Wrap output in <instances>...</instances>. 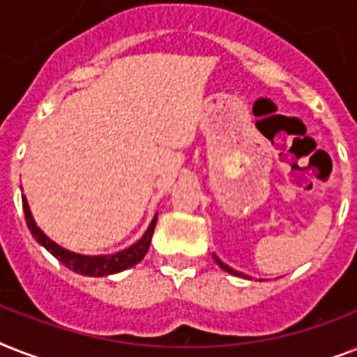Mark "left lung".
<instances>
[{
    "label": "left lung",
    "instance_id": "left-lung-1",
    "mask_svg": "<svg viewBox=\"0 0 357 357\" xmlns=\"http://www.w3.org/2000/svg\"><path fill=\"white\" fill-rule=\"evenodd\" d=\"M213 259L217 261V265L220 266V268H224V271H226V272H229V274H234V276H241V278H248V276H244L243 272H237V271H234V268H231V266H228V265H226V263H222V261L218 259V257H217V255H215V254H213Z\"/></svg>",
    "mask_w": 357,
    "mask_h": 357
}]
</instances>
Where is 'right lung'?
<instances>
[{
    "label": "right lung",
    "mask_w": 357,
    "mask_h": 357,
    "mask_svg": "<svg viewBox=\"0 0 357 357\" xmlns=\"http://www.w3.org/2000/svg\"><path fill=\"white\" fill-rule=\"evenodd\" d=\"M22 206H24L25 213V222H27V228H29L31 235L36 238V243L44 246V248L50 252L52 255H55L64 266H68L70 271L77 272L81 276H92V278H102V276H111V274H116V272L128 271L131 266H135L137 263L142 261V257L146 255L148 248H150L151 235H153V229H155L157 215L151 218L150 226L144 231V235L137 241L135 244L128 246L126 250H120L116 254H107V255H85L77 254V252H70V250L63 248L61 244H57L55 241L47 237L44 231H42L38 226H36L35 218H33V213L29 209V204H27V198L22 196Z\"/></svg>",
    "instance_id": "add662e5"
}]
</instances>
